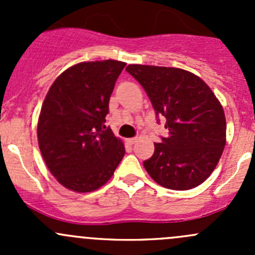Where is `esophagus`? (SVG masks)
Returning <instances> with one entry per match:
<instances>
[{"label": "esophagus", "mask_w": 255, "mask_h": 255, "mask_svg": "<svg viewBox=\"0 0 255 255\" xmlns=\"http://www.w3.org/2000/svg\"><path fill=\"white\" fill-rule=\"evenodd\" d=\"M127 142L129 144H134L135 142H137V138H129V139H127Z\"/></svg>", "instance_id": "1"}]
</instances>
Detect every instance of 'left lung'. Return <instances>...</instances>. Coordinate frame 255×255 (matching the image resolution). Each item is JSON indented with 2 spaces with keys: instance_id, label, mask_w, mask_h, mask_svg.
<instances>
[{
  "instance_id": "8db88e82",
  "label": "left lung",
  "mask_w": 255,
  "mask_h": 255,
  "mask_svg": "<svg viewBox=\"0 0 255 255\" xmlns=\"http://www.w3.org/2000/svg\"><path fill=\"white\" fill-rule=\"evenodd\" d=\"M126 70L142 85L169 130L161 143H154V154L143 163L145 170L166 189L199 186L215 170L226 145V117L217 97L204 80L182 69L132 64Z\"/></svg>"
}]
</instances>
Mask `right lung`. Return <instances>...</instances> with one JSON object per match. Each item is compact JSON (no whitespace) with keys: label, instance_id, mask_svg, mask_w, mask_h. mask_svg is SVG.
<instances>
[{"label":"right lung","instance_id":"1","mask_svg":"<svg viewBox=\"0 0 255 255\" xmlns=\"http://www.w3.org/2000/svg\"><path fill=\"white\" fill-rule=\"evenodd\" d=\"M126 63L84 61L49 89L38 120V144L53 176L66 189L91 192L111 179L123 142L105 126L110 97Z\"/></svg>","mask_w":255,"mask_h":255}]
</instances>
